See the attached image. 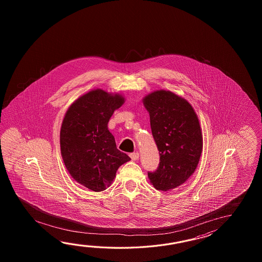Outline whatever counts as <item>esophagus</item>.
I'll list each match as a JSON object with an SVG mask.
<instances>
[{
  "label": "esophagus",
  "instance_id": "esophagus-1",
  "mask_svg": "<svg viewBox=\"0 0 262 262\" xmlns=\"http://www.w3.org/2000/svg\"><path fill=\"white\" fill-rule=\"evenodd\" d=\"M130 157H131L132 160H138L139 158V154L138 151L137 152H133V154L130 155Z\"/></svg>",
  "mask_w": 262,
  "mask_h": 262
}]
</instances>
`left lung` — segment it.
I'll return each mask as SVG.
<instances>
[{"instance_id":"8db88e82","label":"left lung","mask_w":262,"mask_h":262,"mask_svg":"<svg viewBox=\"0 0 262 262\" xmlns=\"http://www.w3.org/2000/svg\"><path fill=\"white\" fill-rule=\"evenodd\" d=\"M142 103L160 156L157 170L148 173L150 183L160 191L177 188L193 175L201 159L203 139L198 115L188 101L170 91H154Z\"/></svg>"}]
</instances>
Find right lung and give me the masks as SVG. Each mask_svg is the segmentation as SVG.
Returning a JSON list of instances; mask_svg holds the SVG:
<instances>
[{
	"label": "right lung",
	"mask_w": 262,
	"mask_h": 262,
	"mask_svg": "<svg viewBox=\"0 0 262 262\" xmlns=\"http://www.w3.org/2000/svg\"><path fill=\"white\" fill-rule=\"evenodd\" d=\"M121 94L91 90L68 107L61 123L60 147L64 166L77 183L100 192L116 177L130 157L116 147L107 128L113 112L123 106Z\"/></svg>",
	"instance_id": "add662e5"
}]
</instances>
